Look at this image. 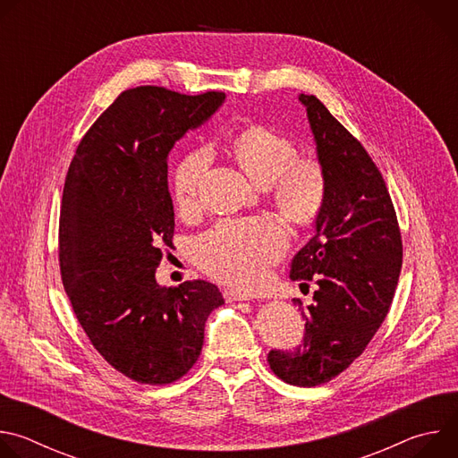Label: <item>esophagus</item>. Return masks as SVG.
<instances>
[{
  "label": "esophagus",
  "instance_id": "1",
  "mask_svg": "<svg viewBox=\"0 0 458 458\" xmlns=\"http://www.w3.org/2000/svg\"><path fill=\"white\" fill-rule=\"evenodd\" d=\"M225 299H226V302H235V301H250L251 297L246 293L233 292V290H225Z\"/></svg>",
  "mask_w": 458,
  "mask_h": 458
}]
</instances>
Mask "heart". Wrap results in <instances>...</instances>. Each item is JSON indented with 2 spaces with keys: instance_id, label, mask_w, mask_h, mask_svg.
Wrapping results in <instances>:
<instances>
[{
  "instance_id": "1",
  "label": "heart",
  "mask_w": 458,
  "mask_h": 458,
  "mask_svg": "<svg viewBox=\"0 0 458 458\" xmlns=\"http://www.w3.org/2000/svg\"><path fill=\"white\" fill-rule=\"evenodd\" d=\"M232 154L259 184H270L279 210L295 223L311 221L326 198V174L318 161L297 157L295 143L267 126H248L233 138ZM212 150L198 147L175 166L172 190L179 210L198 207ZM288 248V235L272 219L221 221L193 241L195 263L230 286L250 290Z\"/></svg>"
}]
</instances>
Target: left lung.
<instances>
[{"instance_id": "left-lung-1", "label": "left lung", "mask_w": 458, "mask_h": 458, "mask_svg": "<svg viewBox=\"0 0 458 458\" xmlns=\"http://www.w3.org/2000/svg\"><path fill=\"white\" fill-rule=\"evenodd\" d=\"M299 101L326 174V198L290 277L315 279L318 290L302 308V344L272 350L268 364L281 380L310 387L350 368L380 328L399 283L403 239L382 174L364 147L315 96L301 94Z\"/></svg>"}]
</instances>
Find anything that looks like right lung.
<instances>
[{
    "label": "right lung",
    "mask_w": 458,
    "mask_h": 458,
    "mask_svg": "<svg viewBox=\"0 0 458 458\" xmlns=\"http://www.w3.org/2000/svg\"><path fill=\"white\" fill-rule=\"evenodd\" d=\"M223 101V92L128 89L89 128L64 179V292L99 355L140 384L186 375L201 355L208 315L225 304L212 283L156 281L175 228L168 152Z\"/></svg>",
    "instance_id": "obj_1"
}]
</instances>
